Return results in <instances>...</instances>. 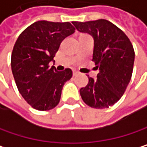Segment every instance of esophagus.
Returning a JSON list of instances; mask_svg holds the SVG:
<instances>
[{"label": "esophagus", "instance_id": "34e87169", "mask_svg": "<svg viewBox=\"0 0 147 147\" xmlns=\"http://www.w3.org/2000/svg\"><path fill=\"white\" fill-rule=\"evenodd\" d=\"M78 74V71H76V70L73 71V76H77Z\"/></svg>", "mask_w": 147, "mask_h": 147}]
</instances>
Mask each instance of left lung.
I'll use <instances>...</instances> for the list:
<instances>
[{"label":"left lung","instance_id":"8db88e82","mask_svg":"<svg viewBox=\"0 0 147 147\" xmlns=\"http://www.w3.org/2000/svg\"><path fill=\"white\" fill-rule=\"evenodd\" d=\"M78 31L94 38L93 59L99 69L97 79L89 78L81 88L83 101L94 109H106L123 96L133 74L134 50L128 37L107 20L72 21Z\"/></svg>","mask_w":147,"mask_h":147}]
</instances>
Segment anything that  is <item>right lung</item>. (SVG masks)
I'll return each mask as SVG.
<instances>
[{
    "instance_id": "right-lung-1",
    "label": "right lung",
    "mask_w": 147,
    "mask_h": 147,
    "mask_svg": "<svg viewBox=\"0 0 147 147\" xmlns=\"http://www.w3.org/2000/svg\"><path fill=\"white\" fill-rule=\"evenodd\" d=\"M75 32L69 22L36 21L17 38L11 56L12 72L22 97L33 109L45 111L59 102L64 83L72 77L69 68L57 71L49 63L61 42Z\"/></svg>"
}]
</instances>
